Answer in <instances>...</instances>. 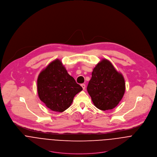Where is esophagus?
I'll return each mask as SVG.
<instances>
[{
	"mask_svg": "<svg viewBox=\"0 0 157 157\" xmlns=\"http://www.w3.org/2000/svg\"><path fill=\"white\" fill-rule=\"evenodd\" d=\"M81 86H82V87L83 90H85V88H86V85H85V84H82V85H81Z\"/></svg>",
	"mask_w": 157,
	"mask_h": 157,
	"instance_id": "1",
	"label": "esophagus"
}]
</instances>
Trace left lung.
<instances>
[{"mask_svg":"<svg viewBox=\"0 0 157 157\" xmlns=\"http://www.w3.org/2000/svg\"><path fill=\"white\" fill-rule=\"evenodd\" d=\"M125 82L107 59H103L94 68L87 90L94 105L102 111L112 109L122 99Z\"/></svg>","mask_w":157,"mask_h":157,"instance_id":"left-lung-1","label":"left lung"}]
</instances>
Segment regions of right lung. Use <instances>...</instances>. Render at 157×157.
Segmentation results:
<instances>
[{
  "label": "right lung",
  "mask_w": 157,
  "mask_h": 157,
  "mask_svg": "<svg viewBox=\"0 0 157 157\" xmlns=\"http://www.w3.org/2000/svg\"><path fill=\"white\" fill-rule=\"evenodd\" d=\"M82 90L59 59L51 62L38 76L39 97L47 108L55 112L67 109L75 95Z\"/></svg>",
  "instance_id": "obj_1"
}]
</instances>
